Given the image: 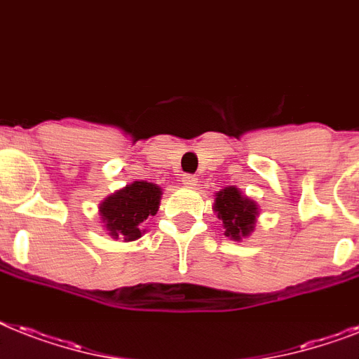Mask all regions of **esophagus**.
<instances>
[{"mask_svg": "<svg viewBox=\"0 0 359 359\" xmlns=\"http://www.w3.org/2000/svg\"><path fill=\"white\" fill-rule=\"evenodd\" d=\"M182 184H184L186 188H194V186H197V179H195L194 175H184V177H182Z\"/></svg>", "mask_w": 359, "mask_h": 359, "instance_id": "1", "label": "esophagus"}]
</instances>
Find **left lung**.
Listing matches in <instances>:
<instances>
[{
  "label": "left lung",
  "instance_id": "8db88e82",
  "mask_svg": "<svg viewBox=\"0 0 359 359\" xmlns=\"http://www.w3.org/2000/svg\"><path fill=\"white\" fill-rule=\"evenodd\" d=\"M214 212L223 221L226 238L241 241L255 230L258 205L241 194L236 186H229L215 194Z\"/></svg>",
  "mask_w": 359,
  "mask_h": 359
}]
</instances>
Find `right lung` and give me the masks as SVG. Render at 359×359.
I'll use <instances>...</instances> for the list:
<instances>
[{
    "label": "right lung",
    "instance_id": "obj_1",
    "mask_svg": "<svg viewBox=\"0 0 359 359\" xmlns=\"http://www.w3.org/2000/svg\"><path fill=\"white\" fill-rule=\"evenodd\" d=\"M162 189L153 182L134 180L114 191L99 205V215L114 240L134 241L142 238L144 221L158 212Z\"/></svg>",
    "mask_w": 359,
    "mask_h": 359
}]
</instances>
